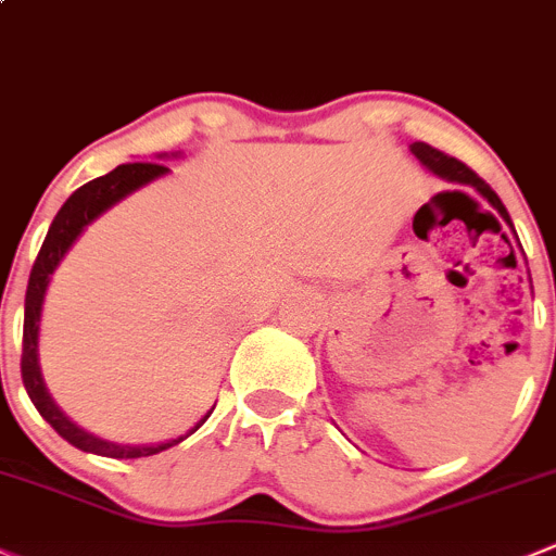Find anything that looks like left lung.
<instances>
[{"label": "left lung", "mask_w": 556, "mask_h": 556, "mask_svg": "<svg viewBox=\"0 0 556 556\" xmlns=\"http://www.w3.org/2000/svg\"><path fill=\"white\" fill-rule=\"evenodd\" d=\"M409 152L415 154V160H418V163H421L424 168L432 170V174L440 176V179L454 181V185H467V187H472V190H476L478 195L486 198V201L492 203L494 208H497V214H500V217H503V223L508 225L510 233L516 236L514 223H510L508 208L503 206V201H500V198H497V192H494L492 187H489L486 181H483L481 176L476 174V170H470L465 163H459V160H456V157H448V154H445V152H440V149L429 147V143H424V141L409 143ZM516 241H519V239H516ZM510 255H514V252H510Z\"/></svg>", "instance_id": "obj_1"}]
</instances>
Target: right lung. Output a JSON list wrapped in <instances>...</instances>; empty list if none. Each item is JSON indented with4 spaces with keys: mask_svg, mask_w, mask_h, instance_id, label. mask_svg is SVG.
<instances>
[{
    "mask_svg": "<svg viewBox=\"0 0 556 556\" xmlns=\"http://www.w3.org/2000/svg\"><path fill=\"white\" fill-rule=\"evenodd\" d=\"M170 168L160 163H127L113 168L111 174L100 176V179H91L89 185L78 187L73 195L64 201V206L59 208V214L53 217L51 228H48L46 241L40 247V255H37L35 266L29 274V288H26V301H24V353H21V377H24V388L29 393L31 404L37 407V413L67 440L75 448L86 451V454L97 456H111V459H138V456H154L160 451L170 448V445L181 443L185 438H190L192 432L206 424V418L212 415L208 409L201 421L190 429L187 434L176 440H165V443H152V445H122L111 443V440H102L97 434L86 432L78 424H73L67 415L59 409V404L53 402L51 393H48L46 380H42L40 371V317H42V301H46L48 285H51L53 271L59 268V263L64 261V255L70 252V247L78 241V236L94 223L97 217L108 212V208L116 206L118 201H124L127 195H132L135 190L152 185L154 179L168 174Z\"/></svg>",
    "mask_w": 556,
    "mask_h": 556,
    "instance_id": "right-lung-1",
    "label": "right lung"
}]
</instances>
